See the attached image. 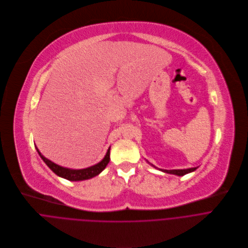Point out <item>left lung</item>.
I'll list each match as a JSON object with an SVG mask.
<instances>
[{
  "instance_id": "1",
  "label": "left lung",
  "mask_w": 248,
  "mask_h": 248,
  "mask_svg": "<svg viewBox=\"0 0 248 248\" xmlns=\"http://www.w3.org/2000/svg\"><path fill=\"white\" fill-rule=\"evenodd\" d=\"M154 167V166H153ZM155 168V167H154ZM198 168H193V169H187V170H160L161 171L166 172V173H170V174H175V175H178V176H183L187 173H190V172H193L197 170Z\"/></svg>"
}]
</instances>
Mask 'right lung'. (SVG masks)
<instances>
[{
	"instance_id": "1",
	"label": "right lung",
	"mask_w": 248,
	"mask_h": 248,
	"mask_svg": "<svg viewBox=\"0 0 248 248\" xmlns=\"http://www.w3.org/2000/svg\"><path fill=\"white\" fill-rule=\"evenodd\" d=\"M36 149H37L40 156L42 157V159L45 161V163L56 175H58L62 178H65L69 181H81V180L91 179V178L98 175L100 172H102L110 161V148H109L104 158L100 162L94 164V166L90 167L88 169H84V170H71V169H66V168L60 167V166H58V164L52 162L51 160L45 157L40 153V151L37 147H36Z\"/></svg>"
}]
</instances>
